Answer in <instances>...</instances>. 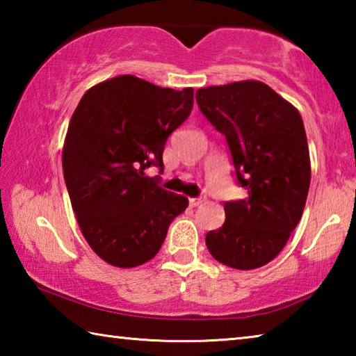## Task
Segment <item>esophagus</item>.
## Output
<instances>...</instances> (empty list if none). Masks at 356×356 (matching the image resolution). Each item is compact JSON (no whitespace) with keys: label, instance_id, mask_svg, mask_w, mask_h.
Masks as SVG:
<instances>
[{"label":"esophagus","instance_id":"1","mask_svg":"<svg viewBox=\"0 0 356 356\" xmlns=\"http://www.w3.org/2000/svg\"><path fill=\"white\" fill-rule=\"evenodd\" d=\"M202 202H204V197H202V196H200V197H190V206H191V207L201 206Z\"/></svg>","mask_w":356,"mask_h":356}]
</instances>
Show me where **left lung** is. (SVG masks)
Wrapping results in <instances>:
<instances>
[{
	"label": "left lung",
	"instance_id": "8db88e82",
	"mask_svg": "<svg viewBox=\"0 0 356 356\" xmlns=\"http://www.w3.org/2000/svg\"><path fill=\"white\" fill-rule=\"evenodd\" d=\"M201 113L225 135L243 200L225 202L226 221L207 232L216 261L252 270L280 254L303 213L311 182L309 149L297 108L261 81L196 91Z\"/></svg>",
	"mask_w": 356,
	"mask_h": 356
}]
</instances>
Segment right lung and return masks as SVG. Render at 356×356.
Masks as SVG:
<instances>
[{
    "label": "right lung",
    "mask_w": 356,
    "mask_h": 356,
    "mask_svg": "<svg viewBox=\"0 0 356 356\" xmlns=\"http://www.w3.org/2000/svg\"><path fill=\"white\" fill-rule=\"evenodd\" d=\"M191 110L193 88L120 75L92 86L74 111L63 149L65 186L86 242L114 267L150 261L188 207L144 171H163L168 136Z\"/></svg>",
    "instance_id": "add662e5"
}]
</instances>
